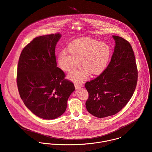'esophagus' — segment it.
<instances>
[{"instance_id": "esophagus-1", "label": "esophagus", "mask_w": 152, "mask_h": 152, "mask_svg": "<svg viewBox=\"0 0 152 152\" xmlns=\"http://www.w3.org/2000/svg\"><path fill=\"white\" fill-rule=\"evenodd\" d=\"M83 86L82 83H79V82H75V86L76 88H80Z\"/></svg>"}]
</instances>
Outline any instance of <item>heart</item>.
<instances>
[{"instance_id":"obj_1","label":"heart","mask_w":152,"mask_h":152,"mask_svg":"<svg viewBox=\"0 0 152 152\" xmlns=\"http://www.w3.org/2000/svg\"><path fill=\"white\" fill-rule=\"evenodd\" d=\"M69 53L63 50L58 56V64L66 72H71L80 65L83 67L72 72L69 77L76 81L86 79L90 73L93 75L102 73L106 69L110 56L109 46L90 38H80L72 42Z\"/></svg>"}]
</instances>
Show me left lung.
Masks as SVG:
<instances>
[{
	"mask_svg": "<svg viewBox=\"0 0 152 152\" xmlns=\"http://www.w3.org/2000/svg\"><path fill=\"white\" fill-rule=\"evenodd\" d=\"M113 37L116 45L107 67L85 84L89 94L85 103L86 109L99 118L114 115L126 105L135 91L138 79L131 44L121 37Z\"/></svg>",
	"mask_w": 152,
	"mask_h": 152,
	"instance_id": "1",
	"label": "left lung"
}]
</instances>
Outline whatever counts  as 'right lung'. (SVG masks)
<instances>
[{
	"instance_id": "add662e5",
	"label": "right lung",
	"mask_w": 152,
	"mask_h": 152,
	"mask_svg": "<svg viewBox=\"0 0 152 152\" xmlns=\"http://www.w3.org/2000/svg\"><path fill=\"white\" fill-rule=\"evenodd\" d=\"M60 33L35 37L23 49L17 67V83L21 98L35 115L54 119L67 108L73 82L57 67L55 49Z\"/></svg>"
}]
</instances>
